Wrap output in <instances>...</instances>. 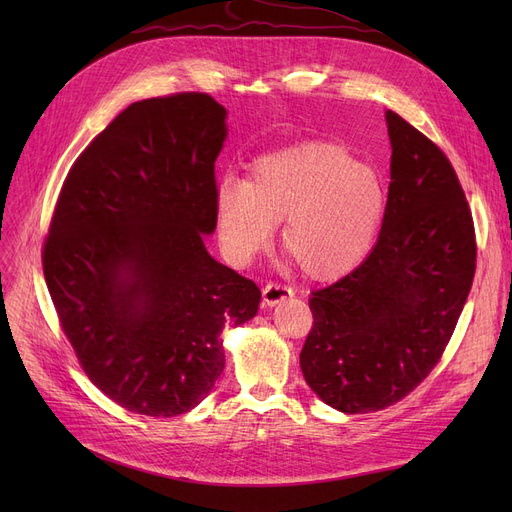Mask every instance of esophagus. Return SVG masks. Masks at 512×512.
Returning a JSON list of instances; mask_svg holds the SVG:
<instances>
[{"label": "esophagus", "mask_w": 512, "mask_h": 512, "mask_svg": "<svg viewBox=\"0 0 512 512\" xmlns=\"http://www.w3.org/2000/svg\"><path fill=\"white\" fill-rule=\"evenodd\" d=\"M292 294H294V290H292L290 286H286V284H282V282H272V284H267V286L263 288V303L274 307V305H278V303L290 299Z\"/></svg>", "instance_id": "34e87169"}]
</instances>
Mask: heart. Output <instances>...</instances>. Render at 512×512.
I'll use <instances>...</instances> for the list:
<instances>
[{"label":"heart","mask_w":512,"mask_h":512,"mask_svg":"<svg viewBox=\"0 0 512 512\" xmlns=\"http://www.w3.org/2000/svg\"><path fill=\"white\" fill-rule=\"evenodd\" d=\"M228 259L249 263L282 224L284 251L317 280L351 272L378 238L386 191L373 168L342 147L309 143L259 157L249 180L224 176L215 195Z\"/></svg>","instance_id":"heart-1"}]
</instances>
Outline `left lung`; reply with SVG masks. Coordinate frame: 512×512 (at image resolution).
<instances>
[{
    "label": "left lung",
    "mask_w": 512,
    "mask_h": 512,
    "mask_svg": "<svg viewBox=\"0 0 512 512\" xmlns=\"http://www.w3.org/2000/svg\"><path fill=\"white\" fill-rule=\"evenodd\" d=\"M380 238L338 282L311 292L301 351L311 390L342 413H371L411 394L442 359L475 276L465 191L444 151L396 112Z\"/></svg>",
    "instance_id": "1"
}]
</instances>
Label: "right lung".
I'll list each match as a JSON object with an SVG mask.
<instances>
[{"mask_svg": "<svg viewBox=\"0 0 512 512\" xmlns=\"http://www.w3.org/2000/svg\"><path fill=\"white\" fill-rule=\"evenodd\" d=\"M226 110L207 93L137 101L72 164L43 242L60 328L89 380L147 417L197 407L224 371L220 332L259 286L215 261V159Z\"/></svg>", "mask_w": 512, "mask_h": 512, "instance_id": "right-lung-1", "label": "right lung"}]
</instances>
